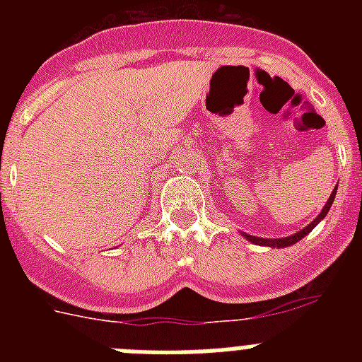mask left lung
I'll return each instance as SVG.
<instances>
[{
  "label": "left lung",
  "mask_w": 362,
  "mask_h": 362,
  "mask_svg": "<svg viewBox=\"0 0 362 362\" xmlns=\"http://www.w3.org/2000/svg\"><path fill=\"white\" fill-rule=\"evenodd\" d=\"M335 192H337V187L334 188V192H332V196L328 197L326 204H325V206H322L321 214H319V216L315 217V219H313L308 226H305V228H303V230H299V232H297V233H293V235H288V238H281V239L255 238V235H248V233H243V235H245V238L248 239V241H250V243H255V245H263V246H276V248H284V246L296 245L297 241H300V239L305 238V235H308V233L312 232V230L315 228V226H317L322 219H325V216H326V214H328V210H330L332 203H334V199H335Z\"/></svg>",
  "instance_id": "1"
}]
</instances>
